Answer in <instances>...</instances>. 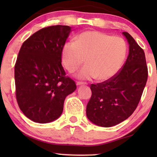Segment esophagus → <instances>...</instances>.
Here are the masks:
<instances>
[{
  "label": "esophagus",
  "mask_w": 157,
  "mask_h": 157,
  "mask_svg": "<svg viewBox=\"0 0 157 157\" xmlns=\"http://www.w3.org/2000/svg\"><path fill=\"white\" fill-rule=\"evenodd\" d=\"M86 84H87V83L84 82H81V81H77L76 82L77 86H81V85H86Z\"/></svg>",
  "instance_id": "34e87169"
}]
</instances>
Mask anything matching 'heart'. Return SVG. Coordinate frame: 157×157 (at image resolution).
Listing matches in <instances>:
<instances>
[{
    "label": "heart",
    "mask_w": 157,
    "mask_h": 157,
    "mask_svg": "<svg viewBox=\"0 0 157 157\" xmlns=\"http://www.w3.org/2000/svg\"><path fill=\"white\" fill-rule=\"evenodd\" d=\"M126 53L127 45L124 38L88 31L79 34L74 43L63 45L61 61L71 74L76 71L85 61L86 64L77 74L78 78L106 81L119 71Z\"/></svg>",
    "instance_id": "b5f03b06"
}]
</instances>
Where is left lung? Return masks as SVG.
<instances>
[{"mask_svg":"<svg viewBox=\"0 0 157 157\" xmlns=\"http://www.w3.org/2000/svg\"><path fill=\"white\" fill-rule=\"evenodd\" d=\"M129 53L121 69L110 79L91 84V97L86 106L90 121L111 127L128 119L138 106L148 78L144 51L127 32L122 33Z\"/></svg>","mask_w":157,"mask_h":157,"instance_id":"obj_1","label":"left lung"}]
</instances>
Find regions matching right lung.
I'll use <instances>...</instances> for the list:
<instances>
[{
    "mask_svg": "<svg viewBox=\"0 0 157 157\" xmlns=\"http://www.w3.org/2000/svg\"><path fill=\"white\" fill-rule=\"evenodd\" d=\"M71 31L68 25L44 28L19 51L15 64L17 102L25 117L36 123L57 119L66 97L76 89L61 65V50Z\"/></svg>",
    "mask_w": 157,
    "mask_h": 157,
    "instance_id": "obj_1",
    "label": "right lung"
}]
</instances>
